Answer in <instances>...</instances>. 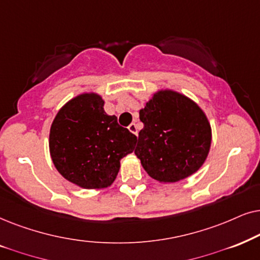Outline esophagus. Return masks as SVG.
Returning a JSON list of instances; mask_svg holds the SVG:
<instances>
[{"label": "esophagus", "instance_id": "34e87169", "mask_svg": "<svg viewBox=\"0 0 260 260\" xmlns=\"http://www.w3.org/2000/svg\"><path fill=\"white\" fill-rule=\"evenodd\" d=\"M128 129H129L131 133H133V134H136V136H138V127L134 122L131 123L129 126H128Z\"/></svg>", "mask_w": 260, "mask_h": 260}]
</instances>
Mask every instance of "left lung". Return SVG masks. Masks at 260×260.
I'll return each mask as SVG.
<instances>
[{
    "mask_svg": "<svg viewBox=\"0 0 260 260\" xmlns=\"http://www.w3.org/2000/svg\"><path fill=\"white\" fill-rule=\"evenodd\" d=\"M144 128L134 153L144 170L159 183L188 178L205 164L212 127L195 101L172 89H159L139 110Z\"/></svg>",
    "mask_w": 260,
    "mask_h": 260,
    "instance_id": "1",
    "label": "left lung"
}]
</instances>
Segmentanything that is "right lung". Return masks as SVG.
Instances as JSON below:
<instances>
[{"label": "right lung", "mask_w": 260, "mask_h": 260, "mask_svg": "<svg viewBox=\"0 0 260 260\" xmlns=\"http://www.w3.org/2000/svg\"><path fill=\"white\" fill-rule=\"evenodd\" d=\"M98 92H82L58 110L48 147L54 168L83 189H105L115 181L120 161L132 153L137 137L103 109Z\"/></svg>", "instance_id": "1"}]
</instances>
